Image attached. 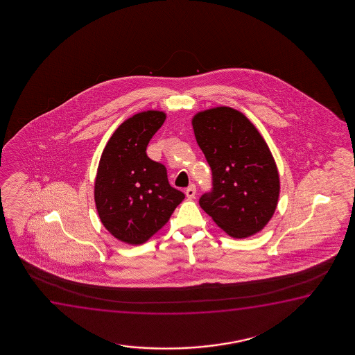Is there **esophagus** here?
Masks as SVG:
<instances>
[{
    "instance_id": "obj_1",
    "label": "esophagus",
    "mask_w": 355,
    "mask_h": 355,
    "mask_svg": "<svg viewBox=\"0 0 355 355\" xmlns=\"http://www.w3.org/2000/svg\"><path fill=\"white\" fill-rule=\"evenodd\" d=\"M195 194H196V187L194 184L189 185L187 190H185V195L188 199H194Z\"/></svg>"
}]
</instances>
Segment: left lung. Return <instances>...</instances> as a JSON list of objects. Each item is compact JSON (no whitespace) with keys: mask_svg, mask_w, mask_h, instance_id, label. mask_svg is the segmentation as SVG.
Returning a JSON list of instances; mask_svg holds the SVG:
<instances>
[{"mask_svg":"<svg viewBox=\"0 0 355 355\" xmlns=\"http://www.w3.org/2000/svg\"><path fill=\"white\" fill-rule=\"evenodd\" d=\"M191 125L212 170V191L201 209L235 239L259 233L277 209L280 178L262 135L243 112L216 107L195 114Z\"/></svg>","mask_w":355,"mask_h":355,"instance_id":"1","label":"left lung"}]
</instances>
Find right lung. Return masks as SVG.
<instances>
[{"mask_svg":"<svg viewBox=\"0 0 355 355\" xmlns=\"http://www.w3.org/2000/svg\"><path fill=\"white\" fill-rule=\"evenodd\" d=\"M166 120L159 110L138 112L112 133L94 182L103 225L114 238L141 245L165 225L185 195L171 187L165 166L146 155V146Z\"/></svg>","mask_w":355,"mask_h":355,"instance_id":"add662e5","label":"right lung"}]
</instances>
